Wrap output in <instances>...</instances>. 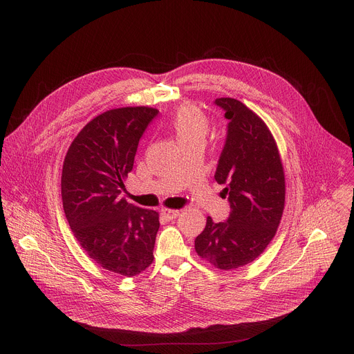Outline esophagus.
I'll return each mask as SVG.
<instances>
[{"mask_svg":"<svg viewBox=\"0 0 354 354\" xmlns=\"http://www.w3.org/2000/svg\"><path fill=\"white\" fill-rule=\"evenodd\" d=\"M161 216L167 220V221H169V220H174V218H176L178 216H179V210H171V209H162L161 210Z\"/></svg>","mask_w":354,"mask_h":354,"instance_id":"esophagus-1","label":"esophagus"}]
</instances>
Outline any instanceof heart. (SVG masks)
I'll return each instance as SVG.
<instances>
[{
	"label": "heart",
	"mask_w": 354,
	"mask_h": 354,
	"mask_svg": "<svg viewBox=\"0 0 354 354\" xmlns=\"http://www.w3.org/2000/svg\"><path fill=\"white\" fill-rule=\"evenodd\" d=\"M171 127L180 145L203 141L209 133V119L194 105H182L171 119Z\"/></svg>",
	"instance_id": "1"
}]
</instances>
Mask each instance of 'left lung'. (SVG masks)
<instances>
[{
	"mask_svg": "<svg viewBox=\"0 0 354 354\" xmlns=\"http://www.w3.org/2000/svg\"><path fill=\"white\" fill-rule=\"evenodd\" d=\"M214 105L228 120L214 179L225 185L230 216L207 217L194 239L197 255L221 270L255 261L273 239L284 209V172L276 141L263 120L232 97Z\"/></svg>",
	"mask_w": 354,
	"mask_h": 354,
	"instance_id": "obj_1",
	"label": "left lung"
}]
</instances>
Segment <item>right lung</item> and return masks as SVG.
<instances>
[{
  "mask_svg": "<svg viewBox=\"0 0 354 354\" xmlns=\"http://www.w3.org/2000/svg\"><path fill=\"white\" fill-rule=\"evenodd\" d=\"M158 111L112 109L91 120L71 142L63 165V207L81 248L104 269L133 277L154 259L158 213L122 197L138 141Z\"/></svg>",
  "mask_w": 354,
  "mask_h": 354,
  "instance_id": "right-lung-1",
  "label": "right lung"
}]
</instances>
